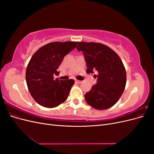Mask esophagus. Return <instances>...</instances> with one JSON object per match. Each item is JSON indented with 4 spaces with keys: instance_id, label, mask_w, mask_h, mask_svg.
I'll return each instance as SVG.
<instances>
[{
    "instance_id": "34e87169",
    "label": "esophagus",
    "mask_w": 154,
    "mask_h": 154,
    "mask_svg": "<svg viewBox=\"0 0 154 154\" xmlns=\"http://www.w3.org/2000/svg\"><path fill=\"white\" fill-rule=\"evenodd\" d=\"M75 82H76V83H78V84H80V83H82V81H80V80H76V81H75Z\"/></svg>"
}]
</instances>
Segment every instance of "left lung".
I'll use <instances>...</instances> for the list:
<instances>
[{"mask_svg": "<svg viewBox=\"0 0 154 154\" xmlns=\"http://www.w3.org/2000/svg\"><path fill=\"white\" fill-rule=\"evenodd\" d=\"M76 49L84 54L87 72H97V83L85 94L87 103L97 110L109 109L117 103L127 82L126 70L118 54L100 43L78 42Z\"/></svg>", "mask_w": 154, "mask_h": 154, "instance_id": "left-lung-1", "label": "left lung"}]
</instances>
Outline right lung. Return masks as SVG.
Returning <instances> with one entry per match:
<instances>
[{
  "label": "right lung",
  "instance_id": "1",
  "mask_svg": "<svg viewBox=\"0 0 154 154\" xmlns=\"http://www.w3.org/2000/svg\"><path fill=\"white\" fill-rule=\"evenodd\" d=\"M78 42H54L37 50L27 65L26 80L31 96L37 103L54 108L67 99L74 80L54 78L65 56L76 48Z\"/></svg>",
  "mask_w": 154,
  "mask_h": 154
}]
</instances>
